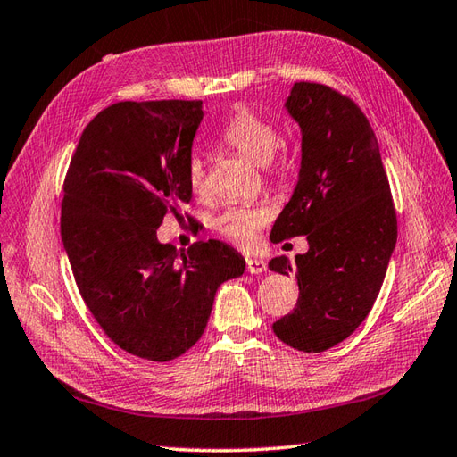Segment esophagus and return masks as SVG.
<instances>
[{"instance_id": "esophagus-1", "label": "esophagus", "mask_w": 457, "mask_h": 457, "mask_svg": "<svg viewBox=\"0 0 457 457\" xmlns=\"http://www.w3.org/2000/svg\"><path fill=\"white\" fill-rule=\"evenodd\" d=\"M246 272L248 274H262V272H266V262L258 258H246Z\"/></svg>"}]
</instances>
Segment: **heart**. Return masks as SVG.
Wrapping results in <instances>:
<instances>
[{
    "mask_svg": "<svg viewBox=\"0 0 457 457\" xmlns=\"http://www.w3.org/2000/svg\"><path fill=\"white\" fill-rule=\"evenodd\" d=\"M220 142L227 144L232 150H237L240 155L248 157L250 162L258 165L272 163L274 155L280 147L282 136L280 129L272 120L264 118L258 112L246 106H238L235 114L228 118L225 128L220 129ZM185 177L191 191L197 197L207 195V170L201 155H191L187 162ZM270 220V212L260 207H228L212 220L215 228L222 238H227L235 245L248 248L254 245L258 230L262 228Z\"/></svg>",
    "mask_w": 457,
    "mask_h": 457,
    "instance_id": "obj_1",
    "label": "heart"
}]
</instances>
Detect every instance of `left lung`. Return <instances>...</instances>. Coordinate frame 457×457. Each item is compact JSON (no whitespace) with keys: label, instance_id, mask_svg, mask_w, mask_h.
I'll return each mask as SVG.
<instances>
[{"label":"left lung","instance_id":"left-lung-1","mask_svg":"<svg viewBox=\"0 0 457 457\" xmlns=\"http://www.w3.org/2000/svg\"><path fill=\"white\" fill-rule=\"evenodd\" d=\"M286 108L302 128L300 179L276 219L274 242L305 237L310 250L278 256L270 270L292 272L300 297L272 328L297 351L321 353L365 321L396 245V212L378 144L349 96L295 82Z\"/></svg>","mask_w":457,"mask_h":457}]
</instances>
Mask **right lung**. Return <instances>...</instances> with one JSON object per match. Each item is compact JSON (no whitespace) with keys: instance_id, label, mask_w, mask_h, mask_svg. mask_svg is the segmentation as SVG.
<instances>
[{"instance_id":"1","label":"right lung","mask_w":457,"mask_h":457,"mask_svg":"<svg viewBox=\"0 0 457 457\" xmlns=\"http://www.w3.org/2000/svg\"><path fill=\"white\" fill-rule=\"evenodd\" d=\"M201 100L116 102L90 120L62 183L61 237L92 318L139 359L165 362L199 341L217 287L245 272L220 240L185 253L157 242L191 203L185 177Z\"/></svg>"}]
</instances>
